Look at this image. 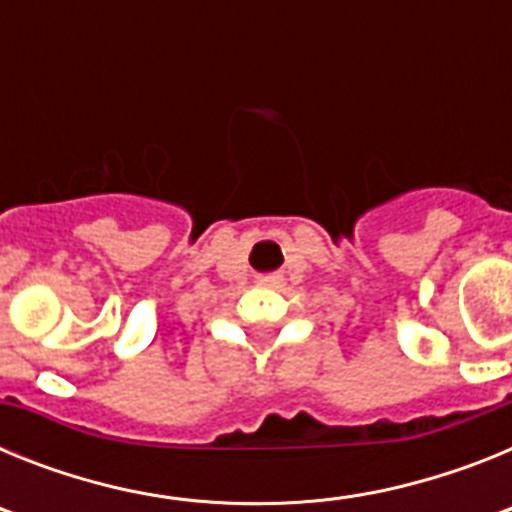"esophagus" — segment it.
Masks as SVG:
<instances>
[{"mask_svg":"<svg viewBox=\"0 0 512 512\" xmlns=\"http://www.w3.org/2000/svg\"><path fill=\"white\" fill-rule=\"evenodd\" d=\"M261 282L269 284V287H277V284L282 282V277H279V274H271V277H264V279H261Z\"/></svg>","mask_w":512,"mask_h":512,"instance_id":"1","label":"esophagus"}]
</instances>
